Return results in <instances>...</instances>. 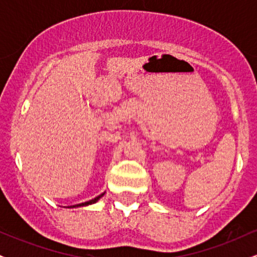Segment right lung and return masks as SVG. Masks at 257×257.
Returning a JSON list of instances; mask_svg holds the SVG:
<instances>
[{
    "label": "right lung",
    "mask_w": 257,
    "mask_h": 257,
    "mask_svg": "<svg viewBox=\"0 0 257 257\" xmlns=\"http://www.w3.org/2000/svg\"><path fill=\"white\" fill-rule=\"evenodd\" d=\"M104 194H105V192H104V193H101V194H100V196H98V197H95V198H94V199H90V200H88V202L81 203V204H76V205L67 206V208H79V206H87V205H91V204H94V203H96V202H98V200H99L100 198H101V197H104Z\"/></svg>",
    "instance_id": "obj_1"
}]
</instances>
